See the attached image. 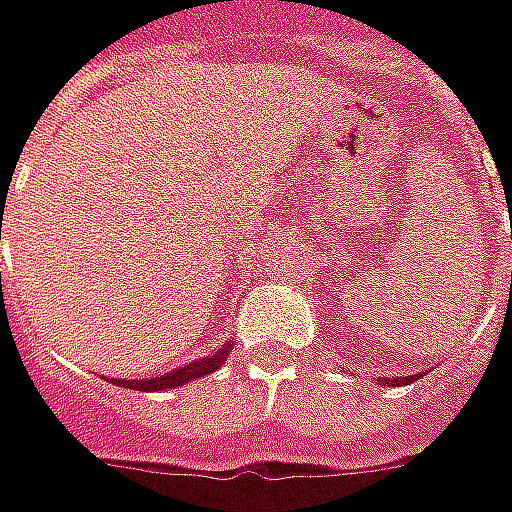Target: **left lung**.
Masks as SVG:
<instances>
[{"label":"left lung","mask_w":512,"mask_h":512,"mask_svg":"<svg viewBox=\"0 0 512 512\" xmlns=\"http://www.w3.org/2000/svg\"><path fill=\"white\" fill-rule=\"evenodd\" d=\"M418 377H421V374H413V377H396V380H388V377H385V385H405V382H413L418 380Z\"/></svg>","instance_id":"1"}]
</instances>
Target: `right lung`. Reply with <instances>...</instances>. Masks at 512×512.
Here are the masks:
<instances>
[{"label": "right lung", "instance_id": "obj_1", "mask_svg": "<svg viewBox=\"0 0 512 512\" xmlns=\"http://www.w3.org/2000/svg\"><path fill=\"white\" fill-rule=\"evenodd\" d=\"M232 343H224L216 355L202 357L196 363H188V366L177 368L171 374H163V377H155V380H110L113 385H121V388H132V391H166V388H180L185 382L196 380V377H205V374H213L216 368L224 363V357L230 352Z\"/></svg>", "mask_w": 512, "mask_h": 512}]
</instances>
